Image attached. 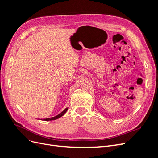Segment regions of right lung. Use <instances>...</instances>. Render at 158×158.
I'll list each match as a JSON object with an SVG mask.
<instances>
[{"instance_id": "obj_1", "label": "right lung", "mask_w": 158, "mask_h": 158, "mask_svg": "<svg viewBox=\"0 0 158 158\" xmlns=\"http://www.w3.org/2000/svg\"><path fill=\"white\" fill-rule=\"evenodd\" d=\"M67 110H68V108H66L63 112H61L60 114H58V115H56V116H55V117H54L48 118H44V121H52V120H56V119L59 118H60V117L63 116V114H64L66 111H67Z\"/></svg>"}]
</instances>
